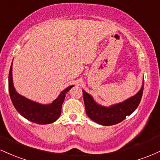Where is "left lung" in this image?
I'll use <instances>...</instances> for the list:
<instances>
[{
    "label": "left lung",
    "instance_id": "obj_1",
    "mask_svg": "<svg viewBox=\"0 0 160 160\" xmlns=\"http://www.w3.org/2000/svg\"><path fill=\"white\" fill-rule=\"evenodd\" d=\"M144 90V85L141 90L132 98L122 103L111 107H102L93 100L90 95L82 90L86 112L92 120L103 126H112L125 120L126 117L132 113L140 104Z\"/></svg>",
    "mask_w": 160,
    "mask_h": 160
}]
</instances>
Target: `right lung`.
<instances>
[{"mask_svg":"<svg viewBox=\"0 0 160 160\" xmlns=\"http://www.w3.org/2000/svg\"><path fill=\"white\" fill-rule=\"evenodd\" d=\"M73 86H70L62 91L59 96L51 104L43 105L28 100L18 94L12 83V65L9 72V92L14 107L25 119L37 124L52 123L60 117L65 94Z\"/></svg>","mask_w":160,"mask_h":160,"instance_id":"1","label":"right lung"}]
</instances>
